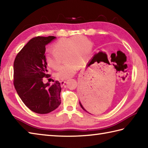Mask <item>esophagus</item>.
<instances>
[{"label":"esophagus","instance_id":"esophagus-1","mask_svg":"<svg viewBox=\"0 0 148 148\" xmlns=\"http://www.w3.org/2000/svg\"><path fill=\"white\" fill-rule=\"evenodd\" d=\"M65 83H66V81H65V80H62V81H60V84H61V86H63L65 84Z\"/></svg>","mask_w":148,"mask_h":148}]
</instances>
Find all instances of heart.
Here are the masks:
<instances>
[{"instance_id":"obj_1","label":"heart","mask_w":148,"mask_h":148,"mask_svg":"<svg viewBox=\"0 0 148 148\" xmlns=\"http://www.w3.org/2000/svg\"><path fill=\"white\" fill-rule=\"evenodd\" d=\"M53 51H48L45 54V60L48 65L53 69L59 67L62 58L67 62L61 66L55 74L58 79H66L76 73L81 63H86L92 53V43L83 35L62 38L53 44Z\"/></svg>"}]
</instances>
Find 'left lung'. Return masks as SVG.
<instances>
[{"label":"left lung","instance_id":"1","mask_svg":"<svg viewBox=\"0 0 148 148\" xmlns=\"http://www.w3.org/2000/svg\"><path fill=\"white\" fill-rule=\"evenodd\" d=\"M79 104L83 110L89 113V114L93 110L94 106L93 99H92L91 95H89L87 92H85L83 96V99H82V102L79 101Z\"/></svg>","mask_w":148,"mask_h":148}]
</instances>
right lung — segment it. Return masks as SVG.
Listing matches in <instances>:
<instances>
[{
	"label": "right lung",
	"mask_w": 148,
	"mask_h": 148,
	"mask_svg": "<svg viewBox=\"0 0 148 148\" xmlns=\"http://www.w3.org/2000/svg\"><path fill=\"white\" fill-rule=\"evenodd\" d=\"M55 38L53 36L33 38L14 59V88L25 105L36 114H48L61 103L62 88L58 81H53L52 85L43 83L45 78L51 77L45 60V45Z\"/></svg>",
	"instance_id": "obj_1"
}]
</instances>
